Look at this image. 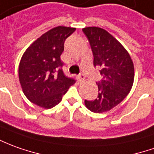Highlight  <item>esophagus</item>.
I'll use <instances>...</instances> for the list:
<instances>
[{
  "label": "esophagus",
  "instance_id": "34e87169",
  "mask_svg": "<svg viewBox=\"0 0 154 154\" xmlns=\"http://www.w3.org/2000/svg\"><path fill=\"white\" fill-rule=\"evenodd\" d=\"M78 77H79V79L80 80V81H84L85 79V75H84L83 74H80Z\"/></svg>",
  "mask_w": 154,
  "mask_h": 154
}]
</instances>
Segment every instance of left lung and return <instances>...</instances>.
I'll list each match as a JSON object with an SVG mask.
<instances>
[{
	"label": "left lung",
	"mask_w": 154,
	"mask_h": 154,
	"mask_svg": "<svg viewBox=\"0 0 154 154\" xmlns=\"http://www.w3.org/2000/svg\"><path fill=\"white\" fill-rule=\"evenodd\" d=\"M94 55V66L101 68L102 79L97 83L99 94L94 100H85L92 112L102 113L121 103L134 81V64L127 49L107 31L97 26L82 29Z\"/></svg>",
	"instance_id": "8db88e82"
}]
</instances>
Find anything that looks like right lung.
<instances>
[{"label":"right lung","instance_id":"1","mask_svg":"<svg viewBox=\"0 0 154 154\" xmlns=\"http://www.w3.org/2000/svg\"><path fill=\"white\" fill-rule=\"evenodd\" d=\"M75 29L54 27L35 40L22 55L18 68L21 87L26 98L40 107L50 109L58 105L75 83L64 75L60 59L64 41Z\"/></svg>","mask_w":154,"mask_h":154}]
</instances>
